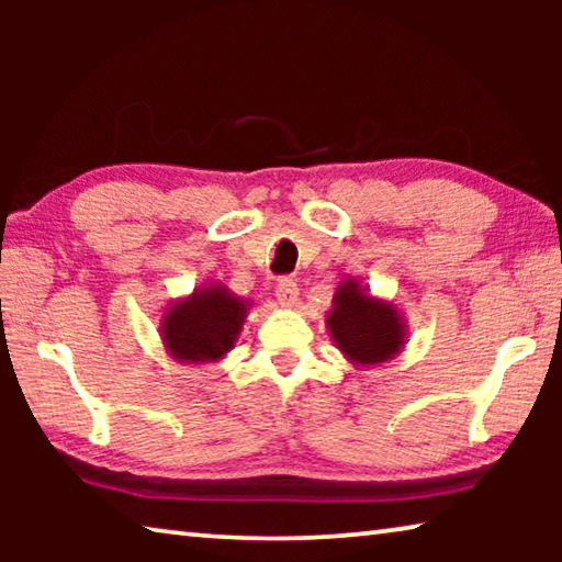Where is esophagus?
I'll use <instances>...</instances> for the list:
<instances>
[{
  "mask_svg": "<svg viewBox=\"0 0 562 562\" xmlns=\"http://www.w3.org/2000/svg\"><path fill=\"white\" fill-rule=\"evenodd\" d=\"M274 294H278V302L282 304V307H288V310H292V307H297V302H300V290H297V282L294 280H280V284H278V290H274Z\"/></svg>",
  "mask_w": 562,
  "mask_h": 562,
  "instance_id": "1",
  "label": "esophagus"
}]
</instances>
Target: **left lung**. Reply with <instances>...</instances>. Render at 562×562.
Wrapping results in <instances>:
<instances>
[{
	"mask_svg": "<svg viewBox=\"0 0 562 562\" xmlns=\"http://www.w3.org/2000/svg\"><path fill=\"white\" fill-rule=\"evenodd\" d=\"M325 322L335 347L355 367H376L394 359L408 341L402 310L351 278L337 284Z\"/></svg>",
	"mask_w": 562,
	"mask_h": 562,
	"instance_id": "left-lung-1",
	"label": "left lung"
}]
</instances>
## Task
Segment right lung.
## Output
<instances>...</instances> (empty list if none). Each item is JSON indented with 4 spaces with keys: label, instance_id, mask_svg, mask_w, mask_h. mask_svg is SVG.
<instances>
[{
    "label": "right lung",
    "instance_id": "obj_1",
    "mask_svg": "<svg viewBox=\"0 0 562 562\" xmlns=\"http://www.w3.org/2000/svg\"><path fill=\"white\" fill-rule=\"evenodd\" d=\"M252 302L221 282H205L168 304L160 315V341L180 364H215L235 349Z\"/></svg>",
    "mask_w": 562,
    "mask_h": 562
}]
</instances>
